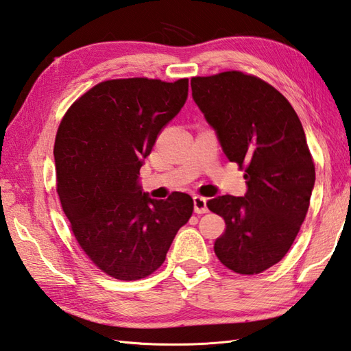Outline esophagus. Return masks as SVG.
Wrapping results in <instances>:
<instances>
[{"instance_id":"1","label":"esophagus","mask_w":351,"mask_h":351,"mask_svg":"<svg viewBox=\"0 0 351 351\" xmlns=\"http://www.w3.org/2000/svg\"><path fill=\"white\" fill-rule=\"evenodd\" d=\"M193 203H194V213L195 214H206L208 213V205H206L205 197H202V195H194Z\"/></svg>"}]
</instances>
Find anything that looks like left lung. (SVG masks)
<instances>
[{"mask_svg": "<svg viewBox=\"0 0 351 351\" xmlns=\"http://www.w3.org/2000/svg\"><path fill=\"white\" fill-rule=\"evenodd\" d=\"M191 91L248 185L243 197L208 200L226 221L214 251L236 274H260L287 254L308 213L315 167L304 127L286 97L247 73L195 76Z\"/></svg>", "mask_w": 351, "mask_h": 351, "instance_id": "8db88e82", "label": "left lung"}]
</instances>
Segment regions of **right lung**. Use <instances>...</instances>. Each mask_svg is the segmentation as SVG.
I'll return each instance as SVG.
<instances>
[{"label":"right lung","instance_id":"add662e5","mask_svg":"<svg viewBox=\"0 0 351 351\" xmlns=\"http://www.w3.org/2000/svg\"><path fill=\"white\" fill-rule=\"evenodd\" d=\"M186 97L189 79L104 80L70 106L56 132L62 210L80 248L112 278L136 281L156 272L193 214L189 194L156 200L137 184L143 158Z\"/></svg>","mask_w":351,"mask_h":351}]
</instances>
